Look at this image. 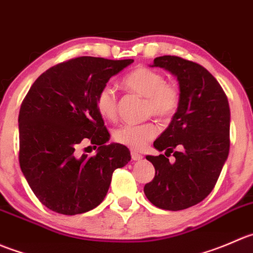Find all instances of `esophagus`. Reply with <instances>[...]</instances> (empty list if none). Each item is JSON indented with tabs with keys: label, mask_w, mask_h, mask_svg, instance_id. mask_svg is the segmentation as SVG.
Listing matches in <instances>:
<instances>
[{
	"label": "esophagus",
	"mask_w": 253,
	"mask_h": 253,
	"mask_svg": "<svg viewBox=\"0 0 253 253\" xmlns=\"http://www.w3.org/2000/svg\"><path fill=\"white\" fill-rule=\"evenodd\" d=\"M131 159L134 160V161H140V160L144 159V156H142L141 154H139V152L131 151Z\"/></svg>",
	"instance_id": "1"
}]
</instances>
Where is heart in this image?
<instances>
[{
    "label": "heart",
    "mask_w": 253,
    "mask_h": 253,
    "mask_svg": "<svg viewBox=\"0 0 253 253\" xmlns=\"http://www.w3.org/2000/svg\"><path fill=\"white\" fill-rule=\"evenodd\" d=\"M127 91L145 98V113L155 116L161 121H169L178 111L182 101L181 87L178 84L166 81L164 74L151 67L140 66L132 70L122 80ZM94 106L103 119L114 122L118 117V99L114 88L103 86L96 94ZM159 134V126L152 122L126 124L117 127L113 139L118 144L134 150H141Z\"/></svg>",
    "instance_id": "heart-1"
}]
</instances>
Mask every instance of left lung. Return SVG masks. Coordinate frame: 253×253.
<instances>
[{"label":"left lung","instance_id":"obj_1","mask_svg":"<svg viewBox=\"0 0 253 253\" xmlns=\"http://www.w3.org/2000/svg\"><path fill=\"white\" fill-rule=\"evenodd\" d=\"M152 66L164 67L178 80L182 101L171 124L154 142L159 151L172 152L146 159L155 177L144 193L155 207L183 211L201 203L216 184L230 150V107L224 89L202 65L179 56L164 55ZM179 147L177 152L174 149Z\"/></svg>","mask_w":253,"mask_h":253}]
</instances>
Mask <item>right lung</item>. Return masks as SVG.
<instances>
[{"mask_svg": "<svg viewBox=\"0 0 253 253\" xmlns=\"http://www.w3.org/2000/svg\"><path fill=\"white\" fill-rule=\"evenodd\" d=\"M132 61L75 57L42 72L24 97L18 117L19 165L33 193L50 211L64 215L92 211L106 197L114 169L130 161L126 146L106 145L111 135L94 98ZM89 142L97 154L79 155V146Z\"/></svg>", "mask_w": 253, "mask_h": 253, "instance_id": "right-lung-1", "label": "right lung"}]
</instances>
